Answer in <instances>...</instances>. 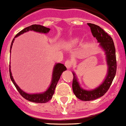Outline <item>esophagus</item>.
I'll return each instance as SVG.
<instances>
[{
  "label": "esophagus",
  "mask_w": 126,
  "mask_h": 126,
  "mask_svg": "<svg viewBox=\"0 0 126 126\" xmlns=\"http://www.w3.org/2000/svg\"><path fill=\"white\" fill-rule=\"evenodd\" d=\"M64 65H65V66L67 68L70 69L71 67V66L73 65V62L70 60H67L65 62V63H64Z\"/></svg>",
  "instance_id": "esophagus-1"
}]
</instances>
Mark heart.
I'll list each match as a JSON object with an SVG mask.
<instances>
[{
    "instance_id": "heart-1",
    "label": "heart",
    "mask_w": 126,
    "mask_h": 126,
    "mask_svg": "<svg viewBox=\"0 0 126 126\" xmlns=\"http://www.w3.org/2000/svg\"><path fill=\"white\" fill-rule=\"evenodd\" d=\"M78 42H79V39H78V38H74V39H73L71 41L70 45H76V43H78Z\"/></svg>"
}]
</instances>
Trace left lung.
<instances>
[{
	"label": "left lung",
	"mask_w": 126,
	"mask_h": 126,
	"mask_svg": "<svg viewBox=\"0 0 126 126\" xmlns=\"http://www.w3.org/2000/svg\"><path fill=\"white\" fill-rule=\"evenodd\" d=\"M88 25L90 27L94 37H96L97 42L100 43L101 47L105 51L107 64L108 65V72L104 81L98 88L91 91H86L82 89L79 86L75 74L73 73V91L78 98L84 101L94 100L103 96L111 86L117 70L116 49L112 38L100 27L90 23H88Z\"/></svg>",
	"instance_id": "obj_1"
}]
</instances>
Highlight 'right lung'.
<instances>
[{"instance_id":"add662e5","label":"right lung","mask_w":126,"mask_h":126,"mask_svg":"<svg viewBox=\"0 0 126 126\" xmlns=\"http://www.w3.org/2000/svg\"><path fill=\"white\" fill-rule=\"evenodd\" d=\"M50 29L49 28H47L44 26L40 25H36L34 24L32 25H30V27H28L27 28H25L24 29H23L22 30H21L20 32H18L17 35H15V36L14 37V38L13 39L11 45H10V50H11L12 47L13 43L14 42V40H15V37L18 36V35H21V34L25 32H27L29 31V30H33L35 32H37L40 33H48L50 31ZM66 70V68L65 66H64V64H62V63H57L56 65L55 66L53 69V78L52 80H51V83L50 84V86L49 87V88L45 92H44L42 94H27L25 93L24 91H22L20 88L18 86L16 83L14 81V78L12 77V75L11 71H10V68H9V73H10V79H11L12 81L13 82L14 84L15 85V88H17V90H18V91L19 92V93L20 94L21 96L25 98L27 100L29 101L33 102V103H45L49 101L52 98V96L53 95L54 93H55V88H56V86L57 84L58 81H59L60 78V76L62 75V73L64 71Z\"/></svg>"}]
</instances>
